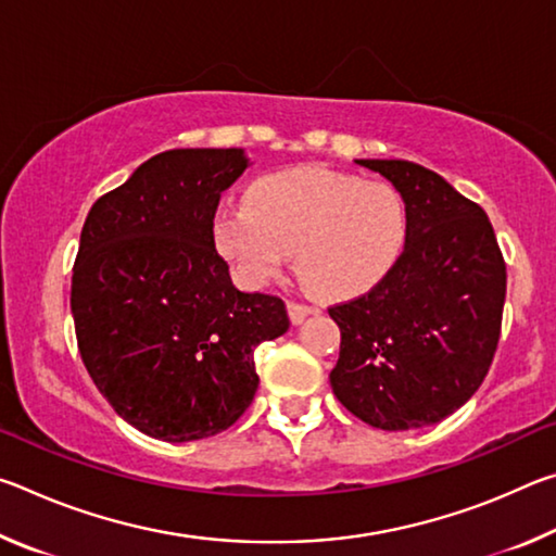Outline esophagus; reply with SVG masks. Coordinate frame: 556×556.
<instances>
[{
	"mask_svg": "<svg viewBox=\"0 0 556 556\" xmlns=\"http://www.w3.org/2000/svg\"><path fill=\"white\" fill-rule=\"evenodd\" d=\"M287 312H289V321L296 326V324L304 321V318H306L308 314H314V308L306 306V304H299V301H289Z\"/></svg>",
	"mask_w": 556,
	"mask_h": 556,
	"instance_id": "1",
	"label": "esophagus"
}]
</instances>
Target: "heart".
I'll use <instances>...</instances> for the list:
<instances>
[{
  "label": "heart",
  "mask_w": 556,
  "mask_h": 556,
  "mask_svg": "<svg viewBox=\"0 0 556 556\" xmlns=\"http://www.w3.org/2000/svg\"><path fill=\"white\" fill-rule=\"evenodd\" d=\"M404 238L407 211L390 184L321 166L257 178L244 205L213 223L215 250L244 287L267 285L294 252L299 279L326 299L372 289L400 260Z\"/></svg>",
  "instance_id": "heart-1"
}]
</instances>
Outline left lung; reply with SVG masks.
<instances>
[{
	"mask_svg": "<svg viewBox=\"0 0 556 556\" xmlns=\"http://www.w3.org/2000/svg\"><path fill=\"white\" fill-rule=\"evenodd\" d=\"M397 188L407 238L368 294L328 308L341 328L338 402L365 425H437L473 397L501 338L505 260L483 208L404 159H355Z\"/></svg>",
	"mask_w": 556,
	"mask_h": 556,
	"instance_id": "8db88e82",
	"label": "left lung"
}]
</instances>
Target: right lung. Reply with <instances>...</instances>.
Segmentation results:
<instances>
[{
	"label": "right lung",
	"instance_id": "obj_1",
	"mask_svg": "<svg viewBox=\"0 0 556 556\" xmlns=\"http://www.w3.org/2000/svg\"><path fill=\"white\" fill-rule=\"evenodd\" d=\"M242 149H172L92 203L73 265L80 357L112 409L147 437L220 434L257 392L255 348L287 333L279 296L232 285L213 242Z\"/></svg>",
	"mask_w": 556,
	"mask_h": 556
}]
</instances>
